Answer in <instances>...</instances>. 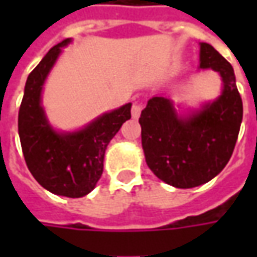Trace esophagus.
I'll return each mask as SVG.
<instances>
[{
	"instance_id": "1",
	"label": "esophagus",
	"mask_w": 257,
	"mask_h": 257,
	"mask_svg": "<svg viewBox=\"0 0 257 257\" xmlns=\"http://www.w3.org/2000/svg\"><path fill=\"white\" fill-rule=\"evenodd\" d=\"M142 110H143V104L134 103L133 107H132V115H133V118H139L140 114H142Z\"/></svg>"
}]
</instances>
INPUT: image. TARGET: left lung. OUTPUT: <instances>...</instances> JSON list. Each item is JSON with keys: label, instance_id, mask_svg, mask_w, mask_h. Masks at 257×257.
<instances>
[{"label": "left lung", "instance_id": "obj_1", "mask_svg": "<svg viewBox=\"0 0 257 257\" xmlns=\"http://www.w3.org/2000/svg\"><path fill=\"white\" fill-rule=\"evenodd\" d=\"M200 68L220 74L219 98L180 117L169 98L153 97L139 118L146 163L160 180L179 189L204 184L222 172L242 123V97L230 63L212 45L200 43Z\"/></svg>", "mask_w": 257, "mask_h": 257}]
</instances>
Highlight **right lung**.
Returning <instances> with one entry per match:
<instances>
[{
    "label": "right lung",
    "instance_id": "add662e5",
    "mask_svg": "<svg viewBox=\"0 0 257 257\" xmlns=\"http://www.w3.org/2000/svg\"><path fill=\"white\" fill-rule=\"evenodd\" d=\"M70 43L65 38L54 45L28 75L18 113V134L27 167L37 182L58 196L83 197L100 180L105 149L132 117V103L104 113L78 132H55L45 117L41 91L61 48Z\"/></svg>",
    "mask_w": 257,
    "mask_h": 257
}]
</instances>
